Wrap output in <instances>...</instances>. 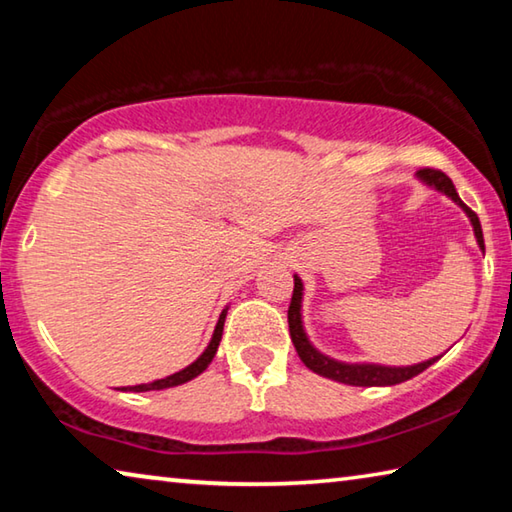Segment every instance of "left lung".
Instances as JSON below:
<instances>
[{
    "label": "left lung",
    "mask_w": 512,
    "mask_h": 512,
    "mask_svg": "<svg viewBox=\"0 0 512 512\" xmlns=\"http://www.w3.org/2000/svg\"><path fill=\"white\" fill-rule=\"evenodd\" d=\"M418 176L424 180V183L433 185L440 192H445L454 203H458L465 210V214L470 216V221L474 225V235L479 246L483 250V232H481V223L479 216H476L474 210H470L461 198H458L456 189L452 185V180L445 171L433 169V167H424L418 171ZM300 302H302V282L298 275H293V296H291V305H289V334L291 341L296 345L298 357L309 370H314L316 375H323L327 379L341 381V384H350V386H395L402 384V381L411 379L415 375H420L422 370H427L431 363H436L440 357L429 359L424 363H418V366H406V368H386V366H372V363H341L325 357L320 354L314 345L307 341L305 329H302V320H300Z\"/></svg>",
    "instance_id": "1"
}]
</instances>
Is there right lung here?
<instances>
[{"label":"right lung","mask_w":512,"mask_h":512,"mask_svg":"<svg viewBox=\"0 0 512 512\" xmlns=\"http://www.w3.org/2000/svg\"><path fill=\"white\" fill-rule=\"evenodd\" d=\"M225 314H228V311L223 309V311H221V316H219V323H216V329H214V336H212L210 345H207V350L201 354V357H198V359L192 363V366H187L185 370L176 372V375H169V377H164V379L151 381V384L128 386V388H121V391H135V393H144V391H162V388H171V386L185 384V381L194 379L196 375H201V372H203L207 366H210V361L214 359V354H216V348H219V343H221V334H223Z\"/></svg>","instance_id":"obj_1"}]
</instances>
